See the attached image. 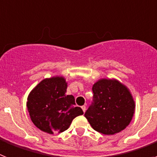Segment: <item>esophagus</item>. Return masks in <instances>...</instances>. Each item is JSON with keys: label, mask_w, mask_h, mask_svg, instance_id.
<instances>
[{"label": "esophagus", "mask_w": 157, "mask_h": 157, "mask_svg": "<svg viewBox=\"0 0 157 157\" xmlns=\"http://www.w3.org/2000/svg\"><path fill=\"white\" fill-rule=\"evenodd\" d=\"M82 111L84 112H86V107L85 106V105H82Z\"/></svg>", "instance_id": "esophagus-1"}]
</instances>
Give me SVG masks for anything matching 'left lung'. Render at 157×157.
I'll return each mask as SVG.
<instances>
[{"label":"left lung","mask_w":157,"mask_h":157,"mask_svg":"<svg viewBox=\"0 0 157 157\" xmlns=\"http://www.w3.org/2000/svg\"><path fill=\"white\" fill-rule=\"evenodd\" d=\"M94 97L85 112L91 127L112 135L124 130L132 120L134 101L128 89L116 79H101L93 86Z\"/></svg>","instance_id":"8db88e82"}]
</instances>
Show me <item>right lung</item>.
<instances>
[{
	"mask_svg": "<svg viewBox=\"0 0 157 157\" xmlns=\"http://www.w3.org/2000/svg\"><path fill=\"white\" fill-rule=\"evenodd\" d=\"M67 87L64 78L52 77L42 80L29 94L27 106L30 119L44 132H63L76 116L83 114L74 97L66 94Z\"/></svg>",
	"mask_w": 157,
	"mask_h": 157,
	"instance_id": "obj_1",
	"label": "right lung"
}]
</instances>
